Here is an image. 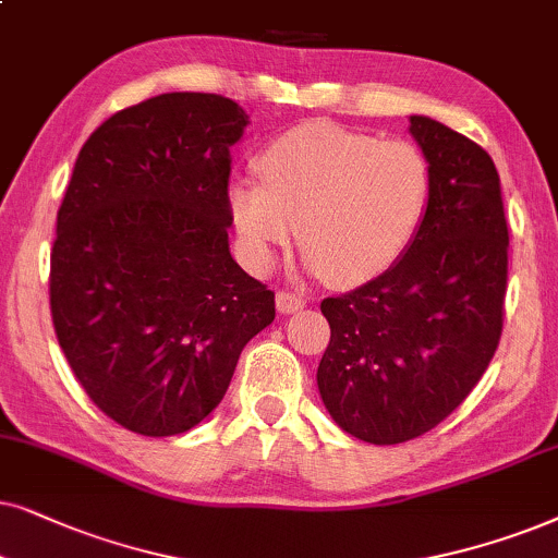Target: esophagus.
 Listing matches in <instances>:
<instances>
[{
	"instance_id": "esophagus-1",
	"label": "esophagus",
	"mask_w": 558,
	"mask_h": 558,
	"mask_svg": "<svg viewBox=\"0 0 558 558\" xmlns=\"http://www.w3.org/2000/svg\"><path fill=\"white\" fill-rule=\"evenodd\" d=\"M275 303H278L280 314H293V311L306 306V299H303V295H299V293L278 291V293H275Z\"/></svg>"
}]
</instances>
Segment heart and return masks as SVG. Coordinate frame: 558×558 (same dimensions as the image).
Listing matches in <instances>:
<instances>
[{"label":"heart","instance_id":"heart-1","mask_svg":"<svg viewBox=\"0 0 558 558\" xmlns=\"http://www.w3.org/2000/svg\"><path fill=\"white\" fill-rule=\"evenodd\" d=\"M257 175L259 183L229 189L250 257L267 265L299 227L308 267L337 286L365 283L396 265L430 202V166L418 145L331 122L275 137L257 158Z\"/></svg>","mask_w":558,"mask_h":558}]
</instances>
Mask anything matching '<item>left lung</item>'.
I'll return each mask as SVG.
<instances>
[{
    "label": "left lung",
    "instance_id": "1",
    "mask_svg": "<svg viewBox=\"0 0 558 558\" xmlns=\"http://www.w3.org/2000/svg\"><path fill=\"white\" fill-rule=\"evenodd\" d=\"M411 135L430 166L426 219L390 270L322 301L331 326L316 380L347 434L403 444L464 403L493 360L508 291V221L495 162L428 117Z\"/></svg>",
    "mask_w": 558,
    "mask_h": 558
}]
</instances>
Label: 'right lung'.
Returning a JSON list of instances; mask_svg holds the SVG:
<instances>
[{
	"mask_svg": "<svg viewBox=\"0 0 558 558\" xmlns=\"http://www.w3.org/2000/svg\"><path fill=\"white\" fill-rule=\"evenodd\" d=\"M247 114L175 92L109 117L81 147L50 252V316L101 413L175 436L221 403L275 293L229 255L232 145Z\"/></svg>",
	"mask_w": 558,
	"mask_h": 558,
	"instance_id": "1",
	"label": "right lung"
}]
</instances>
